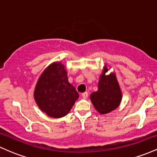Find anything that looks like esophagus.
Segmentation results:
<instances>
[{
	"instance_id": "1",
	"label": "esophagus",
	"mask_w": 157,
	"mask_h": 157,
	"mask_svg": "<svg viewBox=\"0 0 157 157\" xmlns=\"http://www.w3.org/2000/svg\"><path fill=\"white\" fill-rule=\"evenodd\" d=\"M88 95H89V94H88V92H86H86H84V93H82V97H83L84 99L87 98V97H88Z\"/></svg>"
}]
</instances>
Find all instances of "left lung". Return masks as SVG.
<instances>
[{
	"instance_id": "obj_1",
	"label": "left lung",
	"mask_w": 157,
	"mask_h": 157,
	"mask_svg": "<svg viewBox=\"0 0 157 157\" xmlns=\"http://www.w3.org/2000/svg\"><path fill=\"white\" fill-rule=\"evenodd\" d=\"M108 68H103L98 82V90L90 95L95 109L101 114H105L116 109L122 100V92L117 80L116 75H106Z\"/></svg>"
}]
</instances>
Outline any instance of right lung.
<instances>
[{"label":"right lung","mask_w":157,"mask_h":157,"mask_svg":"<svg viewBox=\"0 0 157 157\" xmlns=\"http://www.w3.org/2000/svg\"><path fill=\"white\" fill-rule=\"evenodd\" d=\"M78 97L75 88L68 82L66 68L60 62L50 64L44 70L34 92L40 109L53 118L66 116Z\"/></svg>","instance_id":"right-lung-1"}]
</instances>
